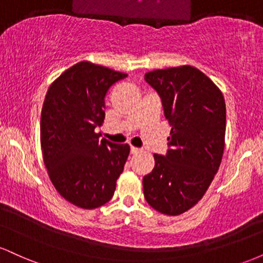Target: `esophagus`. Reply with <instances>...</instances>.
<instances>
[{
  "mask_svg": "<svg viewBox=\"0 0 263 263\" xmlns=\"http://www.w3.org/2000/svg\"><path fill=\"white\" fill-rule=\"evenodd\" d=\"M138 152H141L140 148H137V147H134V146L131 147V153H132V155H137Z\"/></svg>",
  "mask_w": 263,
  "mask_h": 263,
  "instance_id": "obj_1",
  "label": "esophagus"
}]
</instances>
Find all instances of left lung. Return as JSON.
I'll return each mask as SVG.
<instances>
[{
	"mask_svg": "<svg viewBox=\"0 0 263 263\" xmlns=\"http://www.w3.org/2000/svg\"><path fill=\"white\" fill-rule=\"evenodd\" d=\"M144 80L161 96L172 126L167 155H153L155 168L143 177V194L153 209L176 216L203 198L225 147L222 92L194 66L157 69Z\"/></svg>",
	"mask_w": 263,
	"mask_h": 263,
	"instance_id": "1",
	"label": "left lung"
}]
</instances>
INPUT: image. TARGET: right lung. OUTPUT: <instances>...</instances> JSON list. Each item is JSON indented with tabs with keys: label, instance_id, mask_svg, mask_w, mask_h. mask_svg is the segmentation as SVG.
Instances as JSON below:
<instances>
[{
	"label": "right lung",
	"instance_id": "right-lung-1",
	"mask_svg": "<svg viewBox=\"0 0 263 263\" xmlns=\"http://www.w3.org/2000/svg\"><path fill=\"white\" fill-rule=\"evenodd\" d=\"M127 74L80 62L53 81L41 116L43 161L54 188L65 200L95 209L112 198L129 155L128 144L100 138L105 96Z\"/></svg>",
	"mask_w": 263,
	"mask_h": 263
}]
</instances>
